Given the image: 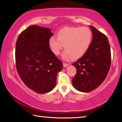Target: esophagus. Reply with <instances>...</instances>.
<instances>
[{
    "instance_id": "34e87169",
    "label": "esophagus",
    "mask_w": 122,
    "mask_h": 122,
    "mask_svg": "<svg viewBox=\"0 0 122 122\" xmlns=\"http://www.w3.org/2000/svg\"><path fill=\"white\" fill-rule=\"evenodd\" d=\"M63 67H67V66H69V64L68 63H65L64 62L63 63Z\"/></svg>"
}]
</instances>
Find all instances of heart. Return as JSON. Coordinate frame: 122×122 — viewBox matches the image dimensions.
Returning <instances> with one entry per match:
<instances>
[{
	"mask_svg": "<svg viewBox=\"0 0 122 122\" xmlns=\"http://www.w3.org/2000/svg\"><path fill=\"white\" fill-rule=\"evenodd\" d=\"M58 38L52 36L49 39V45L54 53L59 55L64 48V59L73 57L78 59L83 56L89 48L92 39V32L86 27H66L59 30Z\"/></svg>",
	"mask_w": 122,
	"mask_h": 122,
	"instance_id": "1",
	"label": "heart"
}]
</instances>
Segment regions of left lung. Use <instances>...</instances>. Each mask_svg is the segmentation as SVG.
Masks as SVG:
<instances>
[{"label": "left lung", "instance_id": "obj_1", "mask_svg": "<svg viewBox=\"0 0 122 122\" xmlns=\"http://www.w3.org/2000/svg\"><path fill=\"white\" fill-rule=\"evenodd\" d=\"M92 42L83 56L72 65L76 74L72 80L74 87L80 92H88L102 84L106 78L111 65V51L107 36L94 26Z\"/></svg>", "mask_w": 122, "mask_h": 122}]
</instances>
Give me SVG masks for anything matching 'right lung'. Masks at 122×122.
Wrapping results in <instances>:
<instances>
[{
    "instance_id": "obj_1",
    "label": "right lung",
    "mask_w": 122,
    "mask_h": 122,
    "mask_svg": "<svg viewBox=\"0 0 122 122\" xmlns=\"http://www.w3.org/2000/svg\"><path fill=\"white\" fill-rule=\"evenodd\" d=\"M48 28L33 25L19 34L15 45V65L26 86L39 94L52 90L63 63L49 48L53 33Z\"/></svg>"
}]
</instances>
